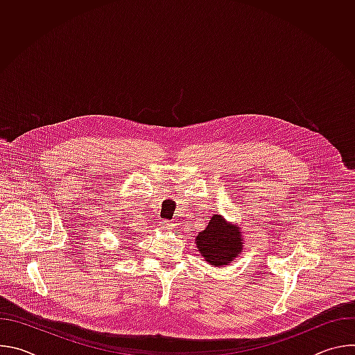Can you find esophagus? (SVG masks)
I'll use <instances>...</instances> for the list:
<instances>
[{"label": "esophagus", "instance_id": "esophagus-1", "mask_svg": "<svg viewBox=\"0 0 355 355\" xmlns=\"http://www.w3.org/2000/svg\"><path fill=\"white\" fill-rule=\"evenodd\" d=\"M162 227H163L164 230H171V229L174 227V223L170 222V220H163V222H162Z\"/></svg>", "mask_w": 355, "mask_h": 355}]
</instances>
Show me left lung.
<instances>
[{"label": "left lung", "mask_w": 355, "mask_h": 355, "mask_svg": "<svg viewBox=\"0 0 355 355\" xmlns=\"http://www.w3.org/2000/svg\"><path fill=\"white\" fill-rule=\"evenodd\" d=\"M195 243L200 256L215 267L227 266L243 248L241 232L220 215L212 216L207 229L196 236Z\"/></svg>", "instance_id": "left-lung-1"}]
</instances>
